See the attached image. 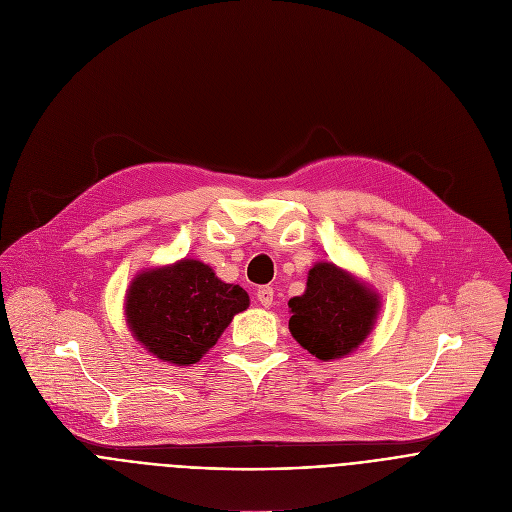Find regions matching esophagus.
Here are the masks:
<instances>
[{"instance_id":"esophagus-1","label":"esophagus","mask_w":512,"mask_h":512,"mask_svg":"<svg viewBox=\"0 0 512 512\" xmlns=\"http://www.w3.org/2000/svg\"><path fill=\"white\" fill-rule=\"evenodd\" d=\"M257 300L263 304V306H271L274 304V288L271 286H261L257 290Z\"/></svg>"}]
</instances>
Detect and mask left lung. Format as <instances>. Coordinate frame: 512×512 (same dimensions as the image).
Returning <instances> with one entry per match:
<instances>
[{"label": "left lung", "instance_id": "8db88e82", "mask_svg": "<svg viewBox=\"0 0 512 512\" xmlns=\"http://www.w3.org/2000/svg\"><path fill=\"white\" fill-rule=\"evenodd\" d=\"M288 306L296 342L319 360H335L364 342L379 298L333 263H319L309 271L306 292Z\"/></svg>", "mask_w": 512, "mask_h": 512}]
</instances>
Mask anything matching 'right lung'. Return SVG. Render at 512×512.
<instances>
[{
	"label": "right lung",
	"instance_id": "obj_1",
	"mask_svg": "<svg viewBox=\"0 0 512 512\" xmlns=\"http://www.w3.org/2000/svg\"><path fill=\"white\" fill-rule=\"evenodd\" d=\"M249 306L241 286L224 284L201 261L183 259L135 278L127 294V323L160 360L195 364Z\"/></svg>",
	"mask_w": 512,
	"mask_h": 512
}]
</instances>
